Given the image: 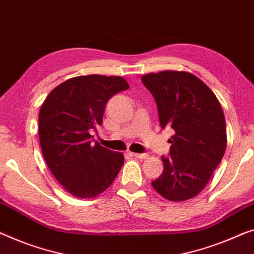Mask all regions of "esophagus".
<instances>
[{"mask_svg":"<svg viewBox=\"0 0 254 254\" xmlns=\"http://www.w3.org/2000/svg\"><path fill=\"white\" fill-rule=\"evenodd\" d=\"M132 156L140 158V160H146L148 158V154H138V153H132Z\"/></svg>","mask_w":254,"mask_h":254,"instance_id":"obj_1","label":"esophagus"}]
</instances>
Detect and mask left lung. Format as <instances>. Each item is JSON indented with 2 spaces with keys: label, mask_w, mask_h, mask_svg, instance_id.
Segmentation results:
<instances>
[{
  "label": "left lung",
  "mask_w": 254,
  "mask_h": 254,
  "mask_svg": "<svg viewBox=\"0 0 254 254\" xmlns=\"http://www.w3.org/2000/svg\"><path fill=\"white\" fill-rule=\"evenodd\" d=\"M143 85L156 101L162 128H172L170 156L151 186L173 202L194 197L224 157L227 134L220 103L209 86L186 71L146 74Z\"/></svg>",
  "instance_id": "obj_1"
}]
</instances>
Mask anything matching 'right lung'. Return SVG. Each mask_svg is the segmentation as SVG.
<instances>
[{
    "label": "right lung",
    "mask_w": 254,
    "mask_h": 254,
    "mask_svg": "<svg viewBox=\"0 0 254 254\" xmlns=\"http://www.w3.org/2000/svg\"><path fill=\"white\" fill-rule=\"evenodd\" d=\"M123 77L88 75L65 81L49 93L40 109L39 135L45 162L58 183L79 198L105 191L119 175L123 154L94 141L106 104L127 90Z\"/></svg>",
    "instance_id": "add662e5"
}]
</instances>
